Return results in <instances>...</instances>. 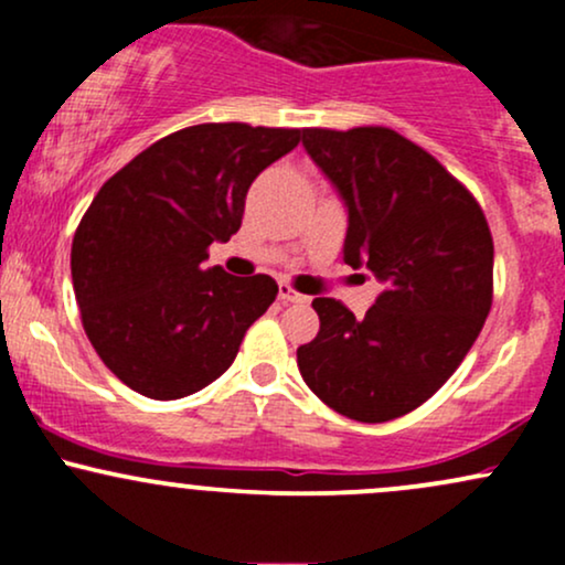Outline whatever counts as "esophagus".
<instances>
[{"instance_id":"obj_1","label":"esophagus","mask_w":565,"mask_h":565,"mask_svg":"<svg viewBox=\"0 0 565 565\" xmlns=\"http://www.w3.org/2000/svg\"><path fill=\"white\" fill-rule=\"evenodd\" d=\"M278 300H281L284 305H289V302H305V300H308V297L300 295V291L291 289L289 284H281V287H278Z\"/></svg>"}]
</instances>
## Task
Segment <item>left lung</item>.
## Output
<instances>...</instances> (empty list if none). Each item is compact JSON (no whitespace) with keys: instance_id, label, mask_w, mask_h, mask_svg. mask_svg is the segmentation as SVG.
Listing matches in <instances>:
<instances>
[{"instance_id":"8db88e82","label":"left lung","mask_w":565,"mask_h":565,"mask_svg":"<svg viewBox=\"0 0 565 565\" xmlns=\"http://www.w3.org/2000/svg\"><path fill=\"white\" fill-rule=\"evenodd\" d=\"M302 146L345 201L342 260L372 270L385 289L364 319L316 297L321 329L297 348V366L342 417H404L481 334L494 287L489 223L468 188L393 129H302Z\"/></svg>"}]
</instances>
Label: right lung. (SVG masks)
Masks as SVG:
<instances>
[{
  "label": "right lung",
  "mask_w": 565,
  "mask_h": 565,
  "mask_svg": "<svg viewBox=\"0 0 565 565\" xmlns=\"http://www.w3.org/2000/svg\"><path fill=\"white\" fill-rule=\"evenodd\" d=\"M300 129L242 121L178 129L103 183L71 244V278L89 342L135 393L183 398L236 359L278 287L201 268L212 242L242 228L244 199Z\"/></svg>",
  "instance_id": "1"
}]
</instances>
